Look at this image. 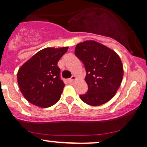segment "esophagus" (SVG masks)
Here are the masks:
<instances>
[{
  "mask_svg": "<svg viewBox=\"0 0 147 147\" xmlns=\"http://www.w3.org/2000/svg\"><path fill=\"white\" fill-rule=\"evenodd\" d=\"M76 80V76H72L71 78L68 80V82L69 84H73V83L75 82Z\"/></svg>",
  "mask_w": 147,
  "mask_h": 147,
  "instance_id": "esophagus-1",
  "label": "esophagus"
}]
</instances>
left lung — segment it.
<instances>
[{"label":"left lung","mask_w":147,"mask_h":147,"mask_svg":"<svg viewBox=\"0 0 147 147\" xmlns=\"http://www.w3.org/2000/svg\"><path fill=\"white\" fill-rule=\"evenodd\" d=\"M75 54L84 65L88 91L80 97L90 106L108 102L115 96L123 77V67L119 56L95 41H85L76 46Z\"/></svg>","instance_id":"8db88e82"}]
</instances>
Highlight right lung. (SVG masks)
Wrapping results in <instances>:
<instances>
[{
    "label": "right lung",
    "mask_w": 147,
    "mask_h": 147,
    "mask_svg": "<svg viewBox=\"0 0 147 147\" xmlns=\"http://www.w3.org/2000/svg\"><path fill=\"white\" fill-rule=\"evenodd\" d=\"M68 47L46 48L36 53L18 71V83L30 104L48 108L59 100L65 86L57 63Z\"/></svg>",
    "instance_id": "right-lung-1"
}]
</instances>
